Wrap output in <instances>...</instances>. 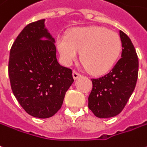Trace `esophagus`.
<instances>
[{"label": "esophagus", "mask_w": 147, "mask_h": 147, "mask_svg": "<svg viewBox=\"0 0 147 147\" xmlns=\"http://www.w3.org/2000/svg\"><path fill=\"white\" fill-rule=\"evenodd\" d=\"M72 76H73L74 80H76L78 78H80L81 76V75L79 72H77L76 71H73V72H72Z\"/></svg>", "instance_id": "esophagus-1"}]
</instances>
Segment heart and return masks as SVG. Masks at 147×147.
<instances>
[{
	"label": "heart",
	"instance_id": "heart-1",
	"mask_svg": "<svg viewBox=\"0 0 147 147\" xmlns=\"http://www.w3.org/2000/svg\"><path fill=\"white\" fill-rule=\"evenodd\" d=\"M56 44L65 64H71L81 53L82 63L96 76L112 68L122 49L116 32L97 26L76 28L68 36H59Z\"/></svg>",
	"mask_w": 147,
	"mask_h": 147
}]
</instances>
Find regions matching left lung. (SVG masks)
Masks as SVG:
<instances>
[{
	"label": "left lung",
	"mask_w": 147,
	"mask_h": 147,
	"mask_svg": "<svg viewBox=\"0 0 147 147\" xmlns=\"http://www.w3.org/2000/svg\"><path fill=\"white\" fill-rule=\"evenodd\" d=\"M122 42L121 58L109 73L91 79L92 90L88 97V107L101 119L116 116L127 104L137 83L138 59L131 39L119 31Z\"/></svg>",
	"instance_id": "left-lung-1"
}]
</instances>
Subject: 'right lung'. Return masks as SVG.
I'll return each instance as SVG.
<instances>
[{
	"instance_id": "right-lung-1",
	"label": "right lung",
	"mask_w": 147,
	"mask_h": 147,
	"mask_svg": "<svg viewBox=\"0 0 147 147\" xmlns=\"http://www.w3.org/2000/svg\"><path fill=\"white\" fill-rule=\"evenodd\" d=\"M54 43L45 20H40L26 25L10 49L9 76L13 95L28 115L40 119L53 116L61 108L74 82L71 69L58 63Z\"/></svg>"
}]
</instances>
